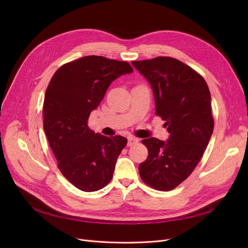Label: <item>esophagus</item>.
Listing matches in <instances>:
<instances>
[{
	"label": "esophagus",
	"instance_id": "obj_1",
	"mask_svg": "<svg viewBox=\"0 0 248 248\" xmlns=\"http://www.w3.org/2000/svg\"><path fill=\"white\" fill-rule=\"evenodd\" d=\"M137 142H139V139L134 138V137H129L127 140V146H133V145L137 144Z\"/></svg>",
	"mask_w": 248,
	"mask_h": 248
}]
</instances>
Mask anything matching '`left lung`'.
Returning <instances> with one entry per match:
<instances>
[{
    "mask_svg": "<svg viewBox=\"0 0 248 248\" xmlns=\"http://www.w3.org/2000/svg\"><path fill=\"white\" fill-rule=\"evenodd\" d=\"M152 86L155 114L165 121L167 141L142 140L148 158L139 166L141 180L155 190L171 191L201 160L214 128L211 95L204 78L172 57L133 61Z\"/></svg>",
    "mask_w": 248,
    "mask_h": 248,
    "instance_id": "1",
    "label": "left lung"
}]
</instances>
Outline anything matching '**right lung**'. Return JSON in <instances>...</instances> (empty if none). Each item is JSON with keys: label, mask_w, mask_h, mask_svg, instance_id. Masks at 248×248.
I'll return each instance as SVG.
<instances>
[{"label": "right lung", "mask_w": 248, "mask_h": 248, "mask_svg": "<svg viewBox=\"0 0 248 248\" xmlns=\"http://www.w3.org/2000/svg\"><path fill=\"white\" fill-rule=\"evenodd\" d=\"M134 69L124 61L84 56L62 65L51 78L43 104L44 132L58 169L84 192L107 186L126 146L122 136L106 137L88 127L110 83Z\"/></svg>", "instance_id": "add662e5"}]
</instances>
